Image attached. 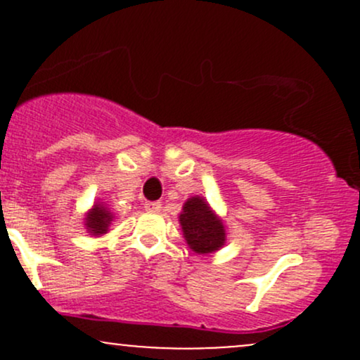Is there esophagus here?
I'll use <instances>...</instances> for the list:
<instances>
[{
  "label": "esophagus",
  "instance_id": "1",
  "mask_svg": "<svg viewBox=\"0 0 360 360\" xmlns=\"http://www.w3.org/2000/svg\"><path fill=\"white\" fill-rule=\"evenodd\" d=\"M143 208H146L147 212H150V213H157V212H160V203H159V201H147Z\"/></svg>",
  "mask_w": 360,
  "mask_h": 360
}]
</instances>
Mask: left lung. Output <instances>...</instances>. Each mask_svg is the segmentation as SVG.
<instances>
[{"mask_svg":"<svg viewBox=\"0 0 360 360\" xmlns=\"http://www.w3.org/2000/svg\"><path fill=\"white\" fill-rule=\"evenodd\" d=\"M179 221L186 242L196 254H210L225 243L223 223L214 217L203 198L194 196L186 201Z\"/></svg>","mask_w":360,"mask_h":360,"instance_id":"obj_1","label":"left lung"}]
</instances>
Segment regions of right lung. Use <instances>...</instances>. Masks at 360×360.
I'll list each match as a JSON object with an SVG mask.
<instances>
[{
    "label": "right lung",
    "instance_id": "1",
    "mask_svg": "<svg viewBox=\"0 0 360 360\" xmlns=\"http://www.w3.org/2000/svg\"><path fill=\"white\" fill-rule=\"evenodd\" d=\"M113 220V214L108 212V208L101 205H94V208L91 210L86 217V226H88V232L93 235H103L108 232L110 221Z\"/></svg>",
    "mask_w": 360,
    "mask_h": 360
}]
</instances>
